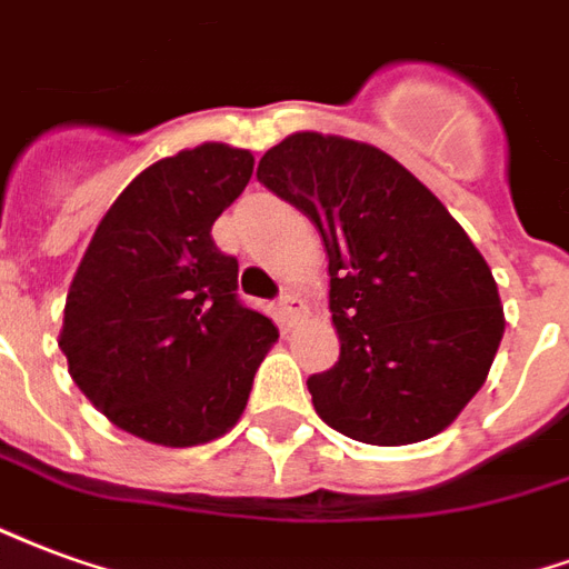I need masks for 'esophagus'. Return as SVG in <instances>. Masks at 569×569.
Here are the masks:
<instances>
[{
	"label": "esophagus",
	"mask_w": 569,
	"mask_h": 569,
	"mask_svg": "<svg viewBox=\"0 0 569 569\" xmlns=\"http://www.w3.org/2000/svg\"><path fill=\"white\" fill-rule=\"evenodd\" d=\"M276 312H279L281 325L293 327V325H297V318H300V312H302L300 297H297V293H290V290H284V293H281L279 306H276Z\"/></svg>",
	"instance_id": "34e87169"
}]
</instances>
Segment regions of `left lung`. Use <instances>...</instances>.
I'll return each instance as SVG.
<instances>
[{
    "label": "left lung",
    "mask_w": 569,
    "mask_h": 569,
    "mask_svg": "<svg viewBox=\"0 0 569 569\" xmlns=\"http://www.w3.org/2000/svg\"><path fill=\"white\" fill-rule=\"evenodd\" d=\"M257 181L325 239L333 370L309 379L315 412L370 446L437 437L488 379L503 339L491 269L449 209L391 153L293 132Z\"/></svg>",
    "instance_id": "obj_1"
}]
</instances>
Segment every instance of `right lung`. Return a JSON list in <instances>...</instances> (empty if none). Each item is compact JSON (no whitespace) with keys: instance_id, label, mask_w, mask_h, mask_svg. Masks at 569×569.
<instances>
[{"instance_id":"1","label":"right lung","mask_w":569,"mask_h":569,"mask_svg":"<svg viewBox=\"0 0 569 569\" xmlns=\"http://www.w3.org/2000/svg\"><path fill=\"white\" fill-rule=\"evenodd\" d=\"M251 172L254 153L223 142L151 163L111 202L69 284V376L144 442L190 449L223 437L279 339L267 315L239 302V263L211 239Z\"/></svg>"}]
</instances>
